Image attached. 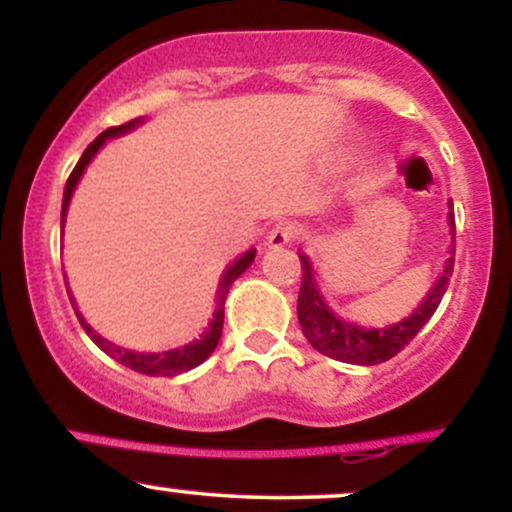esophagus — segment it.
Wrapping results in <instances>:
<instances>
[{"label":"esophagus","instance_id":"esophagus-1","mask_svg":"<svg viewBox=\"0 0 512 512\" xmlns=\"http://www.w3.org/2000/svg\"><path fill=\"white\" fill-rule=\"evenodd\" d=\"M301 236V226L296 221H279L276 226L269 231V245L272 248H281V245L291 243Z\"/></svg>","mask_w":512,"mask_h":512}]
</instances>
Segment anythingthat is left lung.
Masks as SVG:
<instances>
[{
	"label": "left lung",
	"mask_w": 512,
	"mask_h": 512,
	"mask_svg": "<svg viewBox=\"0 0 512 512\" xmlns=\"http://www.w3.org/2000/svg\"><path fill=\"white\" fill-rule=\"evenodd\" d=\"M448 221L455 231V214H448ZM455 267V245H452L448 262H445L443 274L428 291L426 301L414 310L407 320L397 322V325L380 327V330H366L354 322H346L339 315H334L327 303L322 301V293L317 289V281L313 274V264L305 255H301V293H298V322L301 330L313 349L320 354L337 358L344 363H358V366H375V363L390 361L399 351L407 346L411 339L419 334L421 327L431 320L433 313L438 310L440 298L445 296Z\"/></svg>",
	"instance_id": "1"
}]
</instances>
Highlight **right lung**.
<instances>
[{
    "label": "right lung",
    "mask_w": 512,
    "mask_h": 512,
    "mask_svg": "<svg viewBox=\"0 0 512 512\" xmlns=\"http://www.w3.org/2000/svg\"><path fill=\"white\" fill-rule=\"evenodd\" d=\"M139 122H142V117H137V120H129V122H125V125L108 127L103 134H98V137L86 146V151H84V154H81L79 163H76L74 170H72V175H69V178H67V185H64L62 228H64V216H67L69 199H72V192H74L76 182H79L81 173H84V168L88 166V161H91V158L96 156V151L105 144V139L117 137V134H125L132 127H137ZM252 260H255V250L250 248L248 252H243V255H240L236 262L228 264V269H226V272H223L221 284H219V296H216L214 320L209 322V330L204 332L199 339H192L190 344L180 346V349L163 351V354H139V351L120 349V346L110 344L108 339L98 337V334L91 330V325H88L84 317H81L79 310H76L74 298H69V301H72V308H74L76 317H79V322H81V327H84V332L93 339V342L98 344V349H103L110 358H115V361H120L122 366L137 370V373H144V375H178V373H185V370H192L195 366H199V363H202V361H207V358L211 356V351L216 349V344H219V339H221V330H223V303H226V293H228V289H231L233 281H236L238 276L250 267Z\"/></svg>",
    "instance_id": "obj_1"
}]
</instances>
